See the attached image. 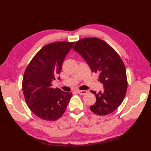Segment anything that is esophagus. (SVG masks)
Listing matches in <instances>:
<instances>
[{
  "label": "esophagus",
  "instance_id": "34e87169",
  "mask_svg": "<svg viewBox=\"0 0 151 151\" xmlns=\"http://www.w3.org/2000/svg\"><path fill=\"white\" fill-rule=\"evenodd\" d=\"M87 93H88V91H86V90H80V91H78V93L80 95L86 94Z\"/></svg>",
  "mask_w": 151,
  "mask_h": 151
}]
</instances>
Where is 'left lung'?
I'll return each mask as SVG.
<instances>
[{
	"label": "left lung",
	"mask_w": 151,
	"mask_h": 151,
	"mask_svg": "<svg viewBox=\"0 0 151 151\" xmlns=\"http://www.w3.org/2000/svg\"><path fill=\"white\" fill-rule=\"evenodd\" d=\"M73 50L86 60L91 71L99 74L103 90L95 94L96 101L90 109L98 115L113 112L124 99L127 79L124 63L119 55L108 44L98 38H86L76 43Z\"/></svg>",
	"instance_id": "1"
}]
</instances>
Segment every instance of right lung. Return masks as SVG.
Listing matches in <instances>:
<instances>
[{
    "mask_svg": "<svg viewBox=\"0 0 151 151\" xmlns=\"http://www.w3.org/2000/svg\"><path fill=\"white\" fill-rule=\"evenodd\" d=\"M74 42H55L43 47L26 67L22 79V91L26 104L36 116L55 121L64 113L72 93L52 88L63 62Z\"/></svg>",
    "mask_w": 151,
    "mask_h": 151,
    "instance_id": "right-lung-1",
    "label": "right lung"
}]
</instances>
